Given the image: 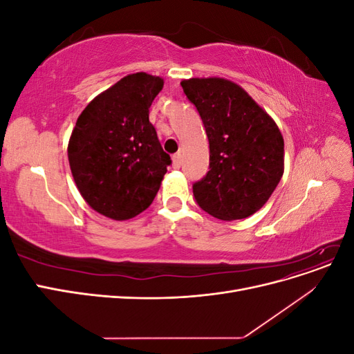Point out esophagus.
Here are the masks:
<instances>
[{
    "label": "esophagus",
    "mask_w": 354,
    "mask_h": 354,
    "mask_svg": "<svg viewBox=\"0 0 354 354\" xmlns=\"http://www.w3.org/2000/svg\"><path fill=\"white\" fill-rule=\"evenodd\" d=\"M173 167L174 168H180L181 167V153H176L173 156Z\"/></svg>",
    "instance_id": "34e87169"
}]
</instances>
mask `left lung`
I'll list each match as a JSON object with an SVG mask.
<instances>
[{"instance_id": "8db88e82", "label": "left lung", "mask_w": 354, "mask_h": 354, "mask_svg": "<svg viewBox=\"0 0 354 354\" xmlns=\"http://www.w3.org/2000/svg\"><path fill=\"white\" fill-rule=\"evenodd\" d=\"M209 142V171L194 185L198 205L220 220L259 211L283 174V137L238 84L223 78L181 81Z\"/></svg>"}]
</instances>
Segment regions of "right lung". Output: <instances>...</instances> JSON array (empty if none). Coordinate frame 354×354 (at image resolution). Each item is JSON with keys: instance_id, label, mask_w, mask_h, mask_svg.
Wrapping results in <instances>:
<instances>
[{"instance_id": "obj_1", "label": "right lung", "mask_w": 354, "mask_h": 354, "mask_svg": "<svg viewBox=\"0 0 354 354\" xmlns=\"http://www.w3.org/2000/svg\"><path fill=\"white\" fill-rule=\"evenodd\" d=\"M164 80L127 75L91 100L68 145L72 176L85 202L102 216L128 220L153 202L171 158L160 146L149 108Z\"/></svg>"}]
</instances>
